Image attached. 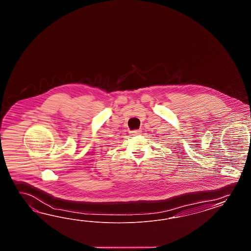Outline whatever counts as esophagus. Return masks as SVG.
<instances>
[{
  "mask_svg": "<svg viewBox=\"0 0 251 251\" xmlns=\"http://www.w3.org/2000/svg\"><path fill=\"white\" fill-rule=\"evenodd\" d=\"M141 133V129H136V130H132V131H130V134L134 135V136H136V135H140Z\"/></svg>",
  "mask_w": 251,
  "mask_h": 251,
  "instance_id": "34e87169",
  "label": "esophagus"
}]
</instances>
